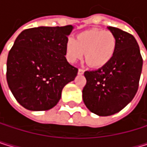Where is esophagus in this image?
I'll return each instance as SVG.
<instances>
[{"label": "esophagus", "mask_w": 147, "mask_h": 147, "mask_svg": "<svg viewBox=\"0 0 147 147\" xmlns=\"http://www.w3.org/2000/svg\"><path fill=\"white\" fill-rule=\"evenodd\" d=\"M84 69H78V75H83V74H84Z\"/></svg>", "instance_id": "esophagus-1"}]
</instances>
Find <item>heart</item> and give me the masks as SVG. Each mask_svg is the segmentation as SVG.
Returning <instances> with one entry per match:
<instances>
[{"label": "heart", "mask_w": 147, "mask_h": 147, "mask_svg": "<svg viewBox=\"0 0 147 147\" xmlns=\"http://www.w3.org/2000/svg\"><path fill=\"white\" fill-rule=\"evenodd\" d=\"M116 38L109 31L89 29L78 33L75 39L69 38L65 44V57L70 63L81 59L84 53L88 65L100 69L109 64L115 55Z\"/></svg>", "instance_id": "b5f03b06"}]
</instances>
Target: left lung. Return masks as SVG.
<instances>
[{"label": "left lung", "instance_id": "obj_1", "mask_svg": "<svg viewBox=\"0 0 147 147\" xmlns=\"http://www.w3.org/2000/svg\"><path fill=\"white\" fill-rule=\"evenodd\" d=\"M108 29L116 38L115 55L103 68L84 72L86 84L82 92L84 105L99 116L116 114L132 100L143 66L135 38L115 27Z\"/></svg>", "mask_w": 147, "mask_h": 147}]
</instances>
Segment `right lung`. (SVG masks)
Here are the masks:
<instances>
[{
    "instance_id": "right-lung-1",
    "label": "right lung",
    "mask_w": 147,
    "mask_h": 147,
    "mask_svg": "<svg viewBox=\"0 0 147 147\" xmlns=\"http://www.w3.org/2000/svg\"><path fill=\"white\" fill-rule=\"evenodd\" d=\"M74 27L39 26L23 31L7 60L8 86L18 102L31 111H45L59 102L61 91L78 69L65 57V44Z\"/></svg>"
}]
</instances>
